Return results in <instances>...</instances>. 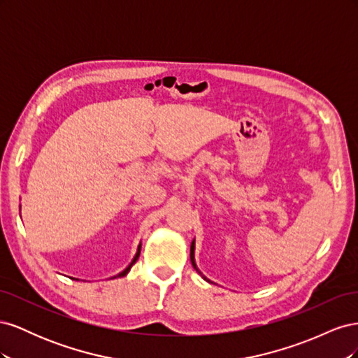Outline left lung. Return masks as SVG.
<instances>
[{"label":"left lung","mask_w":358,"mask_h":358,"mask_svg":"<svg viewBox=\"0 0 358 358\" xmlns=\"http://www.w3.org/2000/svg\"><path fill=\"white\" fill-rule=\"evenodd\" d=\"M194 249H196V241H192V243H191V263H192V267L197 270V272L201 275V278H203L204 280H208V282H210V280H209L208 278H206V276H204V275L200 272V270L197 268V264H196V258H194Z\"/></svg>","instance_id":"8db88e82"}]
</instances>
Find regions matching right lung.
<instances>
[{
  "mask_svg": "<svg viewBox=\"0 0 358 358\" xmlns=\"http://www.w3.org/2000/svg\"><path fill=\"white\" fill-rule=\"evenodd\" d=\"M140 249H142V243L138 245V248H137V252H136V255H134V258H133V262L129 263V264H128V267H127V268H124L121 273H117V275H116L117 278H122V276H125V275L129 272V268H131V267H133V264L137 262V258H138V255H140ZM116 276H113V278H116ZM76 280H78V279H76Z\"/></svg>",
  "mask_w": 358,
  "mask_h": 358,
  "instance_id": "1",
  "label": "right lung"
}]
</instances>
